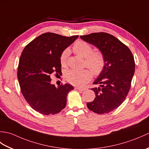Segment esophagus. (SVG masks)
<instances>
[{
    "label": "esophagus",
    "instance_id": "obj_1",
    "mask_svg": "<svg viewBox=\"0 0 149 149\" xmlns=\"http://www.w3.org/2000/svg\"><path fill=\"white\" fill-rule=\"evenodd\" d=\"M75 89L79 90V91H84L85 90V88H79V87H75Z\"/></svg>",
    "mask_w": 149,
    "mask_h": 149
}]
</instances>
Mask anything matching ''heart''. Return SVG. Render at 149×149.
Wrapping results in <instances>:
<instances>
[{"label": "heart", "instance_id": "obj_1", "mask_svg": "<svg viewBox=\"0 0 149 149\" xmlns=\"http://www.w3.org/2000/svg\"><path fill=\"white\" fill-rule=\"evenodd\" d=\"M73 51L77 55L84 58V64L89 68L95 74H99L102 71L105 65V58L100 50L93 51L90 44L83 40H78L72 47ZM68 56V50L66 49L60 56V63L62 66H66ZM92 77V74L88 69L81 70H70L65 72V78L68 83L75 86H83Z\"/></svg>", "mask_w": 149, "mask_h": 149}]
</instances>
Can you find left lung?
Listing matches in <instances>:
<instances>
[{
  "label": "left lung",
  "instance_id": "left-lung-1",
  "mask_svg": "<svg viewBox=\"0 0 149 149\" xmlns=\"http://www.w3.org/2000/svg\"><path fill=\"white\" fill-rule=\"evenodd\" d=\"M85 42L95 46L103 53L105 65L91 88L95 99L87 103L90 110L98 114L108 113L125 100L131 88L135 63L130 49L111 34L95 33L81 36Z\"/></svg>",
  "mask_w": 149,
  "mask_h": 149
}]
</instances>
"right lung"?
Returning a JSON list of instances; mask_svg holds the SVG:
<instances>
[{
    "label": "right lung",
    "instance_id": "1",
    "mask_svg": "<svg viewBox=\"0 0 149 149\" xmlns=\"http://www.w3.org/2000/svg\"><path fill=\"white\" fill-rule=\"evenodd\" d=\"M79 37L52 33L41 34L25 47L19 61L17 77L21 92L30 106L43 115H55L64 109L66 97L74 87L56 88L50 75L61 72L60 56Z\"/></svg>",
    "mask_w": 149,
    "mask_h": 149
}]
</instances>
